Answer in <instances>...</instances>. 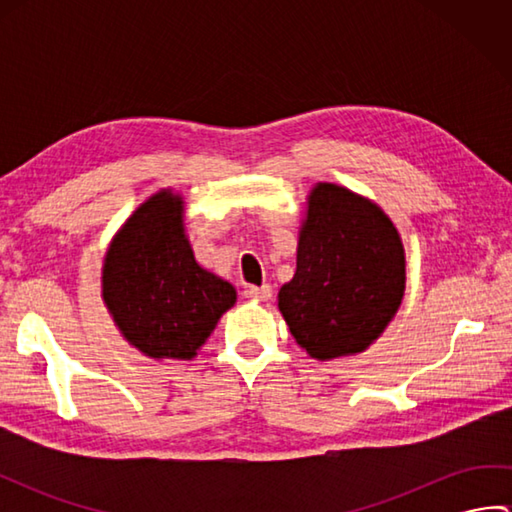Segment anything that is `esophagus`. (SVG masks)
<instances>
[{
  "label": "esophagus",
  "mask_w": 512,
  "mask_h": 512,
  "mask_svg": "<svg viewBox=\"0 0 512 512\" xmlns=\"http://www.w3.org/2000/svg\"><path fill=\"white\" fill-rule=\"evenodd\" d=\"M244 295H246V299H253V301H268L270 297H273V288H270L268 284H264V286H246Z\"/></svg>",
  "instance_id": "obj_1"
}]
</instances>
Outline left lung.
Returning a JSON list of instances; mask_svg holds the SVG:
<instances>
[{"mask_svg": "<svg viewBox=\"0 0 512 512\" xmlns=\"http://www.w3.org/2000/svg\"><path fill=\"white\" fill-rule=\"evenodd\" d=\"M405 246L389 215L365 195L317 182L306 198L297 273L277 306L317 361L365 352L405 297Z\"/></svg>", "mask_w": 512, "mask_h": 512, "instance_id": "1", "label": "left lung"}]
</instances>
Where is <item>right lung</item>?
<instances>
[{"mask_svg": "<svg viewBox=\"0 0 512 512\" xmlns=\"http://www.w3.org/2000/svg\"><path fill=\"white\" fill-rule=\"evenodd\" d=\"M101 297L123 339L154 361H191L237 301L233 284L195 262L184 198L151 193L112 237Z\"/></svg>", "mask_w": 512, "mask_h": 512, "instance_id": "1", "label": "right lung"}]
</instances>
